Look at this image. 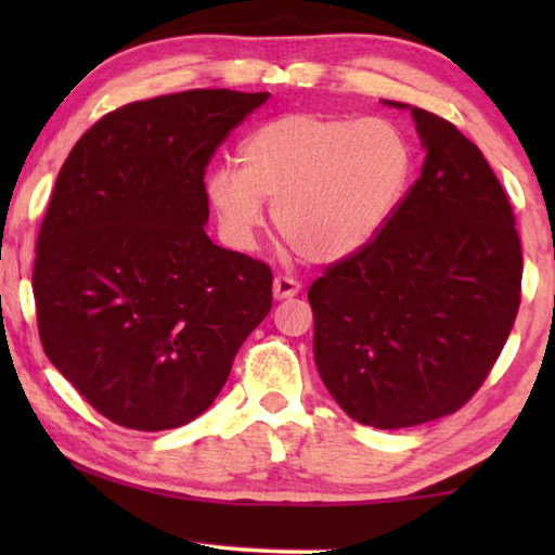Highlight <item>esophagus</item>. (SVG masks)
I'll return each mask as SVG.
<instances>
[{
    "label": "esophagus",
    "instance_id": "obj_1",
    "mask_svg": "<svg viewBox=\"0 0 555 555\" xmlns=\"http://www.w3.org/2000/svg\"><path fill=\"white\" fill-rule=\"evenodd\" d=\"M298 293H300V280H295L291 275H278L275 283H272V295H275V300L295 298Z\"/></svg>",
    "mask_w": 555,
    "mask_h": 555
}]
</instances>
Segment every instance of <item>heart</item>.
I'll use <instances>...</instances> for the list:
<instances>
[{
  "label": "heart",
  "instance_id": "b5f03b06",
  "mask_svg": "<svg viewBox=\"0 0 555 555\" xmlns=\"http://www.w3.org/2000/svg\"><path fill=\"white\" fill-rule=\"evenodd\" d=\"M242 166L219 164L207 199L227 237L253 245L264 199L287 245L310 262L359 253L389 222L414 173V149L389 120L285 113L257 126Z\"/></svg>",
  "mask_w": 555,
  "mask_h": 555
}]
</instances>
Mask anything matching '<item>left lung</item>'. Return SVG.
<instances>
[{
  "instance_id": "8db88e82",
  "label": "left lung",
  "mask_w": 555,
  "mask_h": 555,
  "mask_svg": "<svg viewBox=\"0 0 555 555\" xmlns=\"http://www.w3.org/2000/svg\"><path fill=\"white\" fill-rule=\"evenodd\" d=\"M412 116L422 177L366 247L308 287L318 374L351 420L376 429L465 406L520 308L522 249L503 184L450 120Z\"/></svg>"
}]
</instances>
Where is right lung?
I'll list each match as a JSON object with an SVG mask.
<instances>
[{"label": "right lung", "instance_id": "add662e5", "mask_svg": "<svg viewBox=\"0 0 555 555\" xmlns=\"http://www.w3.org/2000/svg\"><path fill=\"white\" fill-rule=\"evenodd\" d=\"M270 93L184 90L105 113L65 158L37 234L44 353L126 429L192 422L272 308L268 262L204 232V173Z\"/></svg>", "mask_w": 555, "mask_h": 555}]
</instances>
